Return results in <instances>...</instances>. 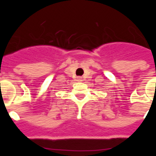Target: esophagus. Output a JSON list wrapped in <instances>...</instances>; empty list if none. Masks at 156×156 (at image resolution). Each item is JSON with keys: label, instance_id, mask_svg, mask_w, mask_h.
<instances>
[{"label": "esophagus", "instance_id": "esophagus-1", "mask_svg": "<svg viewBox=\"0 0 156 156\" xmlns=\"http://www.w3.org/2000/svg\"><path fill=\"white\" fill-rule=\"evenodd\" d=\"M82 80H83L82 77H77L76 78V81H78V82H81Z\"/></svg>", "mask_w": 156, "mask_h": 156}]
</instances>
